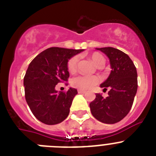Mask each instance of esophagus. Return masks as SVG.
Instances as JSON below:
<instances>
[{"label": "esophagus", "mask_w": 156, "mask_h": 156, "mask_svg": "<svg viewBox=\"0 0 156 156\" xmlns=\"http://www.w3.org/2000/svg\"><path fill=\"white\" fill-rule=\"evenodd\" d=\"M78 93H79V94H86V93H87V92H86V91H85V90H80V89H79V90H78Z\"/></svg>", "instance_id": "34e87169"}]
</instances>
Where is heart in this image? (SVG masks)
I'll return each instance as SVG.
<instances>
[{
	"label": "heart",
	"mask_w": 156,
	"mask_h": 156,
	"mask_svg": "<svg viewBox=\"0 0 156 156\" xmlns=\"http://www.w3.org/2000/svg\"><path fill=\"white\" fill-rule=\"evenodd\" d=\"M92 62L98 67H101L105 64V58L101 54L94 52L90 55ZM79 58L74 56L68 62V70L70 73H74L77 68ZM99 82V78L96 76H79L72 80V85L80 90H89Z\"/></svg>",
	"instance_id": "heart-1"
}]
</instances>
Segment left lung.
Masks as SVG:
<instances>
[{
  "mask_svg": "<svg viewBox=\"0 0 156 156\" xmlns=\"http://www.w3.org/2000/svg\"><path fill=\"white\" fill-rule=\"evenodd\" d=\"M109 59L111 73L100 87L109 88L108 97L96 94L90 103V112L95 119L107 124L122 120L128 114L137 90V69L124 52L114 48H96Z\"/></svg>",
  "mask_w": 156,
  "mask_h": 156,
  "instance_id": "8db88e82",
  "label": "left lung"
}]
</instances>
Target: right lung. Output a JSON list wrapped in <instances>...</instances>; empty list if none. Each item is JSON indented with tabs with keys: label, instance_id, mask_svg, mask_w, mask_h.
Listing matches in <instances>:
<instances>
[{
	"label": "right lung",
	"instance_id": "1",
	"mask_svg": "<svg viewBox=\"0 0 156 156\" xmlns=\"http://www.w3.org/2000/svg\"><path fill=\"white\" fill-rule=\"evenodd\" d=\"M83 49L48 48L30 63L24 77L25 97L34 116L48 125L60 123L67 118L77 90L58 92L55 86L68 80V62Z\"/></svg>",
	"mask_w": 156,
	"mask_h": 156
}]
</instances>
